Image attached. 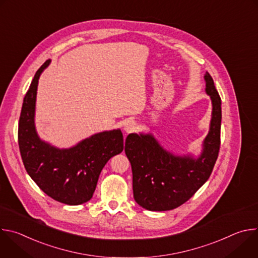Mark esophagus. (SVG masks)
<instances>
[{"instance_id": "esophagus-1", "label": "esophagus", "mask_w": 258, "mask_h": 258, "mask_svg": "<svg viewBox=\"0 0 258 258\" xmlns=\"http://www.w3.org/2000/svg\"><path fill=\"white\" fill-rule=\"evenodd\" d=\"M137 130V126H136V123L133 122V121H127L125 124H124V127H123V131L125 134H130V133H133Z\"/></svg>"}]
</instances>
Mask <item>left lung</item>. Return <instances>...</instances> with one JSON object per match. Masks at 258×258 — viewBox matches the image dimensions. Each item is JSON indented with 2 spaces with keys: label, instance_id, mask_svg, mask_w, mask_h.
Here are the masks:
<instances>
[{
  "label": "left lung",
  "instance_id": "8db88e82",
  "mask_svg": "<svg viewBox=\"0 0 258 258\" xmlns=\"http://www.w3.org/2000/svg\"><path fill=\"white\" fill-rule=\"evenodd\" d=\"M205 93L211 100L209 131L201 152L175 154L165 149L152 133H132L125 139V154L133 170L136 202L150 211H166L188 201L209 178L218 156L222 101L209 73Z\"/></svg>",
  "mask_w": 258,
  "mask_h": 258
}]
</instances>
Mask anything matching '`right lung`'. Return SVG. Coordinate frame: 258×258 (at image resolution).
I'll use <instances>...</instances> for the list:
<instances>
[{
	"label": "right lung",
	"instance_id": "add662e5",
	"mask_svg": "<svg viewBox=\"0 0 258 258\" xmlns=\"http://www.w3.org/2000/svg\"><path fill=\"white\" fill-rule=\"evenodd\" d=\"M36 71L24 97L18 126V144L24 167L48 196L67 205L88 202L108 160L123 150L119 128L96 133L69 148H59L40 138L35 127V102L39 80L51 64Z\"/></svg>",
	"mask_w": 258,
	"mask_h": 258
}]
</instances>
